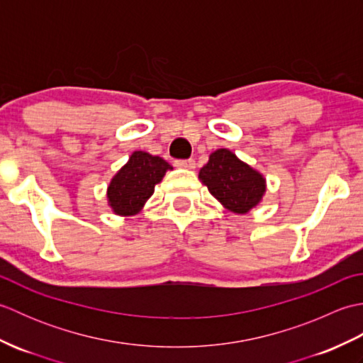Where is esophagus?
<instances>
[{"mask_svg":"<svg viewBox=\"0 0 363 363\" xmlns=\"http://www.w3.org/2000/svg\"><path fill=\"white\" fill-rule=\"evenodd\" d=\"M174 165H176L177 168H187V169H194V168H195V160H194V159L174 160Z\"/></svg>","mask_w":363,"mask_h":363,"instance_id":"34e87169","label":"esophagus"}]
</instances>
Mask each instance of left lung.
<instances>
[{
	"instance_id": "left-lung-1",
	"label": "left lung",
	"mask_w": 363,
	"mask_h": 363,
	"mask_svg": "<svg viewBox=\"0 0 363 363\" xmlns=\"http://www.w3.org/2000/svg\"><path fill=\"white\" fill-rule=\"evenodd\" d=\"M199 181L234 213H246L256 207L265 194V177L238 159L233 151H213L199 169Z\"/></svg>"
}]
</instances>
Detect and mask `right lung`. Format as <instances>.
I'll use <instances>...</instances> for the list:
<instances>
[{"label":"right lung","mask_w":363,"mask_h":363,"mask_svg":"<svg viewBox=\"0 0 363 363\" xmlns=\"http://www.w3.org/2000/svg\"><path fill=\"white\" fill-rule=\"evenodd\" d=\"M173 167L159 156L150 152L134 151L128 164L118 169L107 189V203L112 211L123 217L142 211L146 199L154 194L156 184L162 181L167 169Z\"/></svg>","instance_id":"obj_1"}]
</instances>
